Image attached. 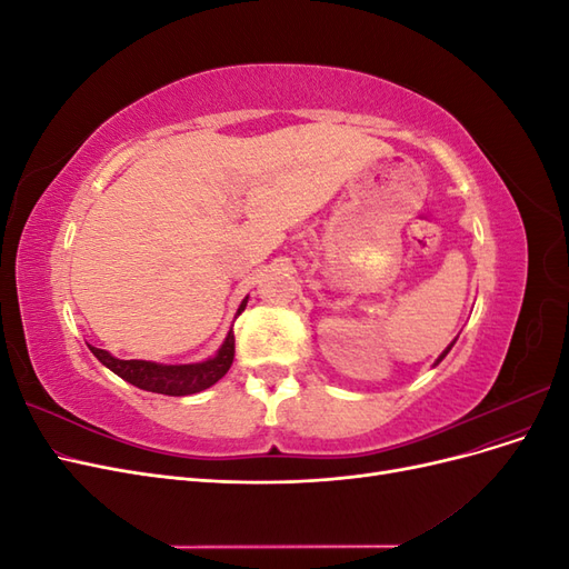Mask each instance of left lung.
<instances>
[{
  "mask_svg": "<svg viewBox=\"0 0 569 569\" xmlns=\"http://www.w3.org/2000/svg\"><path fill=\"white\" fill-rule=\"evenodd\" d=\"M456 339H458V337H456ZM456 339H453V341H451V343H449V347H446V349H443V351H441V356H439V358H437V360H435V366H439V363H441V360H443V358H446V353H449V351H451V349H453V343H456Z\"/></svg>",
  "mask_w": 569,
  "mask_h": 569,
  "instance_id": "left-lung-1",
  "label": "left lung"
}]
</instances>
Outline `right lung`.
<instances>
[{
    "mask_svg": "<svg viewBox=\"0 0 569 569\" xmlns=\"http://www.w3.org/2000/svg\"><path fill=\"white\" fill-rule=\"evenodd\" d=\"M247 301L249 297H244L242 303H239L237 316L244 311ZM90 351L97 356L101 366H107L111 372L120 377V380L134 385L137 389L166 393V396H189V393H199L203 389L213 387L220 377L230 370L232 358H234V335L230 330L226 341L220 343V349L211 358L199 360V363H184V366H166V363H153V360H120L109 351L97 349V347H90Z\"/></svg>",
    "mask_w": 569,
    "mask_h": 569,
    "instance_id": "right-lung-1",
    "label": "right lung"
}]
</instances>
